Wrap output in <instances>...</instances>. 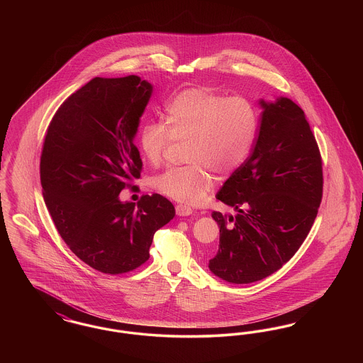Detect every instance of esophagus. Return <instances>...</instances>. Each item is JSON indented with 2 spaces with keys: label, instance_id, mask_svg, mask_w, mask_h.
Segmentation results:
<instances>
[{
  "label": "esophagus",
  "instance_id": "obj_1",
  "mask_svg": "<svg viewBox=\"0 0 363 363\" xmlns=\"http://www.w3.org/2000/svg\"><path fill=\"white\" fill-rule=\"evenodd\" d=\"M175 211H177V215H179V216H189L193 213L191 208L188 207V206H182V204H178L175 207Z\"/></svg>",
  "mask_w": 363,
  "mask_h": 363
}]
</instances>
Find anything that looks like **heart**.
I'll return each instance as SVG.
<instances>
[{
	"label": "heart",
	"mask_w": 363,
	"mask_h": 363,
	"mask_svg": "<svg viewBox=\"0 0 363 363\" xmlns=\"http://www.w3.org/2000/svg\"><path fill=\"white\" fill-rule=\"evenodd\" d=\"M164 123L145 121L138 130V147L145 160L157 166L174 141L184 143V167L169 169L154 178L162 194L185 204L201 201L215 186V174L234 173L249 155L257 133V113L241 96L227 98L190 88L173 96Z\"/></svg>",
	"instance_id": "1"
}]
</instances>
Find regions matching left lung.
Listing matches in <instances>:
<instances>
[{
  "label": "left lung",
  "instance_id": "obj_1",
  "mask_svg": "<svg viewBox=\"0 0 363 363\" xmlns=\"http://www.w3.org/2000/svg\"><path fill=\"white\" fill-rule=\"evenodd\" d=\"M259 106L255 148L216 194L237 215L212 212L220 237L208 267L235 284L269 277L291 259L323 199V160L303 110L283 96Z\"/></svg>",
  "mask_w": 363,
  "mask_h": 363
}]
</instances>
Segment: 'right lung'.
Wrapping results in <instances>:
<instances>
[{"instance_id": "1", "label": "right lung", "mask_w": 363, "mask_h": 363, "mask_svg": "<svg viewBox=\"0 0 363 363\" xmlns=\"http://www.w3.org/2000/svg\"><path fill=\"white\" fill-rule=\"evenodd\" d=\"M152 95L147 80L95 77L60 106L40 155L43 199L61 238L91 268L126 274L150 259L156 230L175 215L163 196L122 203L140 178L135 136Z\"/></svg>"}]
</instances>
